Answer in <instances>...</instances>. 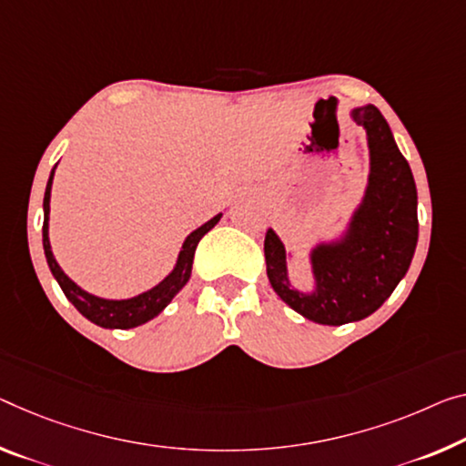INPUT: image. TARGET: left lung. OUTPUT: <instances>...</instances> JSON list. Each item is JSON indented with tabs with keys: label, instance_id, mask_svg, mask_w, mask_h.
Segmentation results:
<instances>
[{
	"label": "left lung",
	"instance_id": "left-lung-1",
	"mask_svg": "<svg viewBox=\"0 0 466 466\" xmlns=\"http://www.w3.org/2000/svg\"><path fill=\"white\" fill-rule=\"evenodd\" d=\"M350 116L367 131L369 185L346 233L312 248L310 293L289 285L288 252L279 235L268 228L264 238L267 275L277 296L319 325L354 323L381 308L410 267L419 239L417 185L388 120L370 104Z\"/></svg>",
	"mask_w": 466,
	"mask_h": 466
}]
</instances>
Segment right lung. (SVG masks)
<instances>
[{
  "label": "right lung",
  "instance_id": "obj_1",
  "mask_svg": "<svg viewBox=\"0 0 466 466\" xmlns=\"http://www.w3.org/2000/svg\"><path fill=\"white\" fill-rule=\"evenodd\" d=\"M54 173H56V167L52 168V175H49L46 198H43V249H46L49 270H52L56 281H58L64 296L70 299V304H73L85 319H89L91 323H96L97 327H104V329H133L147 323V320H152L154 317H158L164 308L170 304V299H173L177 293L185 288V283L189 281L193 254H196L198 243L214 225L218 223L223 214H217V217L208 220V223H204L202 227H198L196 231L187 235V239L183 241L181 252H178L173 273L164 277L156 288L143 291L139 296L128 298V299L97 298L93 296V293L78 288L73 279L64 273L60 264L56 262L52 246H49V198H52Z\"/></svg>",
  "mask_w": 466,
  "mask_h": 466
}]
</instances>
